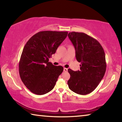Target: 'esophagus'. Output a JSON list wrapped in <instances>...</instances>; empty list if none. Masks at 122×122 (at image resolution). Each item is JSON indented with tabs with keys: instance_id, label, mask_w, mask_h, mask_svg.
<instances>
[{
	"instance_id": "esophagus-1",
	"label": "esophagus",
	"mask_w": 122,
	"mask_h": 122,
	"mask_svg": "<svg viewBox=\"0 0 122 122\" xmlns=\"http://www.w3.org/2000/svg\"><path fill=\"white\" fill-rule=\"evenodd\" d=\"M63 71H68V69L66 68H63Z\"/></svg>"
}]
</instances>
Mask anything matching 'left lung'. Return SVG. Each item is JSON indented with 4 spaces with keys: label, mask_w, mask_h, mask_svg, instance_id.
<instances>
[{
    "label": "left lung",
    "mask_w": 122,
    "mask_h": 122,
    "mask_svg": "<svg viewBox=\"0 0 122 122\" xmlns=\"http://www.w3.org/2000/svg\"><path fill=\"white\" fill-rule=\"evenodd\" d=\"M68 36L75 48L76 59L81 62L80 71L68 69L69 88L76 94H88L95 89L106 73L104 49L97 40L84 33L72 32Z\"/></svg>",
    "instance_id": "obj_1"
}]
</instances>
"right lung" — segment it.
<instances>
[{
    "label": "right lung",
    "mask_w": 122,
    "mask_h": 122,
    "mask_svg": "<svg viewBox=\"0 0 122 122\" xmlns=\"http://www.w3.org/2000/svg\"><path fill=\"white\" fill-rule=\"evenodd\" d=\"M67 34V32H39L24 47L19 64V74L25 86L33 93L41 95L54 87L63 68L54 66L49 58Z\"/></svg>",
    "instance_id": "right-lung-1"
}]
</instances>
